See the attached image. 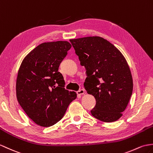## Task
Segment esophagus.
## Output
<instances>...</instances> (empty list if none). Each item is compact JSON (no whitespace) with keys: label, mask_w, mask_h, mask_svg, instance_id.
I'll return each instance as SVG.
<instances>
[{"label":"esophagus","mask_w":153,"mask_h":153,"mask_svg":"<svg viewBox=\"0 0 153 153\" xmlns=\"http://www.w3.org/2000/svg\"><path fill=\"white\" fill-rule=\"evenodd\" d=\"M77 94L83 95V94H85V90L84 89H80V90H79V91L77 92Z\"/></svg>","instance_id":"1"}]
</instances>
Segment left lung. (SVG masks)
<instances>
[{
    "label": "left lung",
    "instance_id": "1",
    "mask_svg": "<svg viewBox=\"0 0 153 153\" xmlns=\"http://www.w3.org/2000/svg\"><path fill=\"white\" fill-rule=\"evenodd\" d=\"M70 42L86 68L84 87L97 103L91 110L96 119L105 123L120 119L132 94L129 66L120 51L100 36L71 39Z\"/></svg>",
    "mask_w": 153,
    "mask_h": 153
}]
</instances>
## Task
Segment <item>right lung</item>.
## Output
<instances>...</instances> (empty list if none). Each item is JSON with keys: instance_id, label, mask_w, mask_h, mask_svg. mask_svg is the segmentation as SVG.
I'll use <instances>...</instances> for the list:
<instances>
[{"instance_id": "1", "label": "right lung", "mask_w": 153, "mask_h": 153, "mask_svg": "<svg viewBox=\"0 0 153 153\" xmlns=\"http://www.w3.org/2000/svg\"><path fill=\"white\" fill-rule=\"evenodd\" d=\"M72 47L67 41L45 42L24 58L16 80L17 99L30 119L43 127L61 119L69 104L77 98L65 89L59 72L60 62Z\"/></svg>"}]
</instances>
